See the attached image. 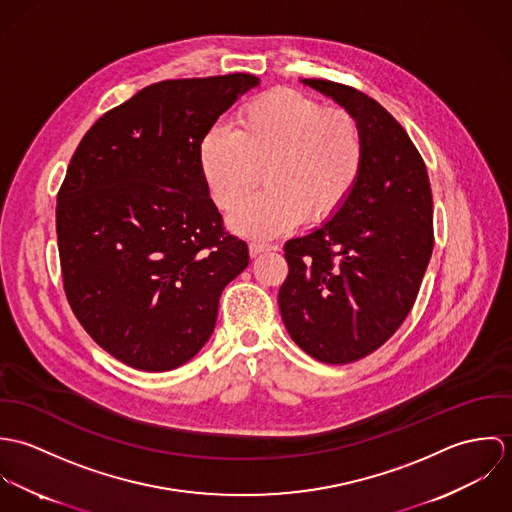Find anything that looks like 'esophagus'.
I'll list each match as a JSON object with an SVG mask.
<instances>
[{"label": "esophagus", "mask_w": 512, "mask_h": 512, "mask_svg": "<svg viewBox=\"0 0 512 512\" xmlns=\"http://www.w3.org/2000/svg\"><path fill=\"white\" fill-rule=\"evenodd\" d=\"M250 256H258V254H264V252H270V250H276V246L272 244H264V242H250Z\"/></svg>", "instance_id": "obj_1"}]
</instances>
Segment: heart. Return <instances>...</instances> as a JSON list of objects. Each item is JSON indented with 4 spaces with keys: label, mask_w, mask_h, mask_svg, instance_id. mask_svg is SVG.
I'll return each mask as SVG.
<instances>
[{
    "label": "heart",
    "mask_w": 512,
    "mask_h": 512,
    "mask_svg": "<svg viewBox=\"0 0 512 512\" xmlns=\"http://www.w3.org/2000/svg\"><path fill=\"white\" fill-rule=\"evenodd\" d=\"M197 159L211 199L222 211H232L264 171L266 191L232 213L230 228L270 238L305 217L331 219L361 177L365 146L347 110L323 108L295 90H272L246 102L232 130H207Z\"/></svg>",
    "instance_id": "obj_1"
}]
</instances>
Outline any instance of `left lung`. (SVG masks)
<instances>
[{"instance_id": "1", "label": "left lung", "mask_w": 512, "mask_h": 512, "mask_svg": "<svg viewBox=\"0 0 512 512\" xmlns=\"http://www.w3.org/2000/svg\"><path fill=\"white\" fill-rule=\"evenodd\" d=\"M301 82L353 114L365 161L345 205L286 242L278 303L297 347L347 365L384 345L416 301L434 248L432 189L418 149L376 100L329 80Z\"/></svg>"}]
</instances>
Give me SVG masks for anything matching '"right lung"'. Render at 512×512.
Masks as SVG:
<instances>
[{"instance_id":"obj_1","label":"right lung","mask_w":512,"mask_h":512,"mask_svg":"<svg viewBox=\"0 0 512 512\" xmlns=\"http://www.w3.org/2000/svg\"><path fill=\"white\" fill-rule=\"evenodd\" d=\"M254 74L161 80L82 138L57 197L67 299L86 333L124 365L163 372L211 339L220 293L248 266L224 234L197 147Z\"/></svg>"}]
</instances>
